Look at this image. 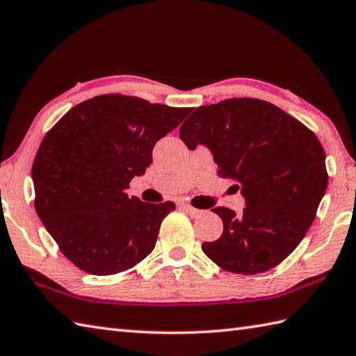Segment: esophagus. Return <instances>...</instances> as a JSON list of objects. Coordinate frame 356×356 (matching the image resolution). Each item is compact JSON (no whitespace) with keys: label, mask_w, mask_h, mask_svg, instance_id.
Wrapping results in <instances>:
<instances>
[{"label":"esophagus","mask_w":356,"mask_h":356,"mask_svg":"<svg viewBox=\"0 0 356 356\" xmlns=\"http://www.w3.org/2000/svg\"><path fill=\"white\" fill-rule=\"evenodd\" d=\"M180 207H182V209L185 211V213L190 214L191 217H199L202 214L200 209H195L191 205H186V203H182V205H180Z\"/></svg>","instance_id":"1"}]
</instances>
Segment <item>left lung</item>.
Returning <instances> with one entry per match:
<instances>
[{
  "mask_svg": "<svg viewBox=\"0 0 356 356\" xmlns=\"http://www.w3.org/2000/svg\"><path fill=\"white\" fill-rule=\"evenodd\" d=\"M190 149L207 147L218 176L232 179L245 209L217 207L223 234L202 245L211 260L236 274H260L282 263L311 228L327 188L318 138L266 101L228 99L195 108L179 130Z\"/></svg>",
  "mask_w": 356,
  "mask_h": 356,
  "instance_id": "8db88e82",
  "label": "left lung"
}]
</instances>
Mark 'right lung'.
<instances>
[{
    "instance_id": "1",
    "label": "right lung",
    "mask_w": 356,
    "mask_h": 356,
    "mask_svg": "<svg viewBox=\"0 0 356 356\" xmlns=\"http://www.w3.org/2000/svg\"><path fill=\"white\" fill-rule=\"evenodd\" d=\"M193 108L102 95L78 104L45 134L32 179L35 208L63 254L93 275L133 268L153 251L172 202L128 197L159 139Z\"/></svg>"
}]
</instances>
